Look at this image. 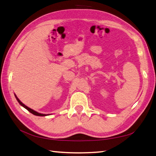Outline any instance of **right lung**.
<instances>
[{"label": "right lung", "instance_id": "1", "mask_svg": "<svg viewBox=\"0 0 156 156\" xmlns=\"http://www.w3.org/2000/svg\"><path fill=\"white\" fill-rule=\"evenodd\" d=\"M15 98H16V99H17V100L18 101V102L20 104V105H21L22 106L24 107L25 109H27V110L28 111H29V112H30L31 114H34V115H36V116H47V115H49V114H41V113L37 112L36 111H35V110H32V109H31L30 108L27 107V106H25V104H23V103H22L21 101L20 100H19V98L17 97V96H16L15 94Z\"/></svg>", "mask_w": 156, "mask_h": 156}]
</instances>
